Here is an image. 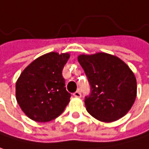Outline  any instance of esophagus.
Returning <instances> with one entry per match:
<instances>
[{
	"label": "esophagus",
	"instance_id": "34e87169",
	"mask_svg": "<svg viewBox=\"0 0 149 149\" xmlns=\"http://www.w3.org/2000/svg\"><path fill=\"white\" fill-rule=\"evenodd\" d=\"M73 95H74L75 97H77V98H79V97H81V93H80V91H76L75 93H73Z\"/></svg>",
	"mask_w": 149,
	"mask_h": 149
}]
</instances>
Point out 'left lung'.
<instances>
[{
    "label": "left lung",
    "mask_w": 149,
    "mask_h": 149,
    "mask_svg": "<svg viewBox=\"0 0 149 149\" xmlns=\"http://www.w3.org/2000/svg\"><path fill=\"white\" fill-rule=\"evenodd\" d=\"M77 60L91 86L84 101L88 113L105 123L124 117L136 97V79L130 67L107 53L80 54Z\"/></svg>",
    "instance_id": "8db88e82"
}]
</instances>
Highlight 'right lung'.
<instances>
[{
    "instance_id": "obj_1",
    "label": "right lung",
    "mask_w": 149,
    "mask_h": 149,
    "mask_svg": "<svg viewBox=\"0 0 149 149\" xmlns=\"http://www.w3.org/2000/svg\"><path fill=\"white\" fill-rule=\"evenodd\" d=\"M70 58L68 53L50 52L33 61L16 82V100L31 119L45 123L64 112L71 94L65 87L62 70Z\"/></svg>"
}]
</instances>
